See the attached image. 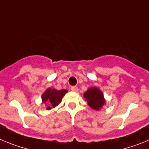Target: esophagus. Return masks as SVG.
Wrapping results in <instances>:
<instances>
[{
	"label": "esophagus",
	"instance_id": "34e87169",
	"mask_svg": "<svg viewBox=\"0 0 149 149\" xmlns=\"http://www.w3.org/2000/svg\"><path fill=\"white\" fill-rule=\"evenodd\" d=\"M71 89H72V91H74V92H77V91H78V88L75 86H72V87H71Z\"/></svg>",
	"mask_w": 149,
	"mask_h": 149
}]
</instances>
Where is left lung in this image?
Listing matches in <instances>:
<instances>
[{
	"mask_svg": "<svg viewBox=\"0 0 149 149\" xmlns=\"http://www.w3.org/2000/svg\"><path fill=\"white\" fill-rule=\"evenodd\" d=\"M84 97L87 101L88 105L95 110H101L105 104L103 93L97 87H91L84 93Z\"/></svg>",
	"mask_w": 149,
	"mask_h": 149,
	"instance_id": "left-lung-1",
	"label": "left lung"
}]
</instances>
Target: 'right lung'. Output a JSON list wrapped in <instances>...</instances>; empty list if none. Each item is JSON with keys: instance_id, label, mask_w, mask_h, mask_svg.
<instances>
[{"instance_id": "add662e5", "label": "right lung", "mask_w": 149, "mask_h": 149, "mask_svg": "<svg viewBox=\"0 0 149 149\" xmlns=\"http://www.w3.org/2000/svg\"><path fill=\"white\" fill-rule=\"evenodd\" d=\"M68 91L66 89L56 90V89H48L42 95V100L43 103L47 105V110H51L52 107H55L61 102L63 96Z\"/></svg>"}]
</instances>
